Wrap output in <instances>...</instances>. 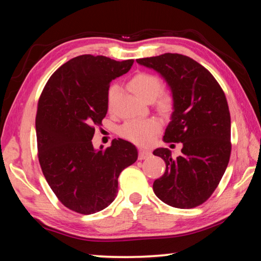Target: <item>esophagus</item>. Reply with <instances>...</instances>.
<instances>
[{
  "label": "esophagus",
  "mask_w": 261,
  "mask_h": 261,
  "mask_svg": "<svg viewBox=\"0 0 261 261\" xmlns=\"http://www.w3.org/2000/svg\"><path fill=\"white\" fill-rule=\"evenodd\" d=\"M151 155H152V153L147 151V149H143V148L139 149V154H138L139 160H145V159H147Z\"/></svg>",
  "instance_id": "34e87169"
}]
</instances>
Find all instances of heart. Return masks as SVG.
Segmentation results:
<instances>
[{
    "label": "heart",
    "instance_id": "b5f03b06",
    "mask_svg": "<svg viewBox=\"0 0 261 261\" xmlns=\"http://www.w3.org/2000/svg\"><path fill=\"white\" fill-rule=\"evenodd\" d=\"M129 87L131 91L144 101H152L158 96V108L162 113L170 112L173 107V99L169 94H159L161 92L162 83L155 74L148 72H138L130 79ZM120 92V87L113 85L107 92V108L112 110L114 101ZM161 123L154 117L143 120H130L121 126L120 135L137 145H147L152 137L160 130Z\"/></svg>",
    "mask_w": 261,
    "mask_h": 261
}]
</instances>
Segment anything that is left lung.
Returning <instances> with one entry per match:
<instances>
[{
  "mask_svg": "<svg viewBox=\"0 0 261 261\" xmlns=\"http://www.w3.org/2000/svg\"><path fill=\"white\" fill-rule=\"evenodd\" d=\"M160 73L173 96L163 141L182 143V155L156 148L166 171L154 180L159 199L176 208H192L214 192L230 158V113L222 88L208 70L188 56L166 54L137 60Z\"/></svg>",
  "mask_w": 261,
  "mask_h": 261,
  "instance_id": "obj_1",
  "label": "left lung"
}]
</instances>
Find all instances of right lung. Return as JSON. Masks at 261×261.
Returning a JSON list of instances; mask_svg holds the SVG:
<instances>
[{"mask_svg": "<svg viewBox=\"0 0 261 261\" xmlns=\"http://www.w3.org/2000/svg\"><path fill=\"white\" fill-rule=\"evenodd\" d=\"M134 60L81 55L51 74L39 99L35 131L43 176L69 210L93 214L114 201L118 176L135 163L138 151L121 138L95 149L94 126L107 114V92Z\"/></svg>", "mask_w": 261, "mask_h": 261, "instance_id": "add662e5", "label": "right lung"}]
</instances>
